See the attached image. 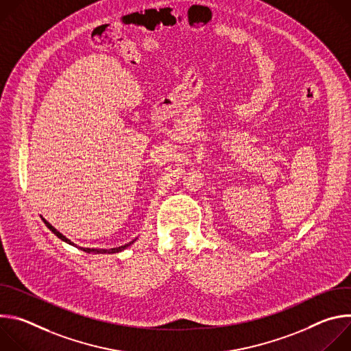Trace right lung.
I'll return each mask as SVG.
<instances>
[{
	"label": "right lung",
	"mask_w": 351,
	"mask_h": 351,
	"mask_svg": "<svg viewBox=\"0 0 351 351\" xmlns=\"http://www.w3.org/2000/svg\"><path fill=\"white\" fill-rule=\"evenodd\" d=\"M41 221L45 223V226L51 230L58 239H61L62 241H65V243H68V244H71V245H73V247H77V248H80V250H83L84 253H93V254H115V253H121V252H123L125 248H128L130 244H133L134 241H136V239L134 240H132V241H129V243H126V244H123V245H119V247H115V248H87V247H79V245H76L73 241H71L68 237H65L61 232H58L51 223L49 222H47L43 217H41Z\"/></svg>",
	"instance_id": "obj_1"
}]
</instances>
